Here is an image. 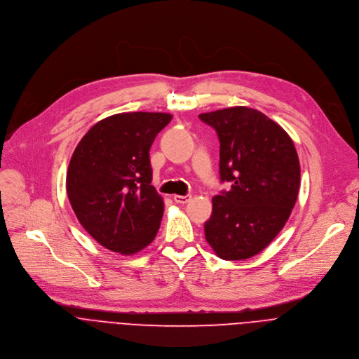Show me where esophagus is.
<instances>
[{"instance_id":"esophagus-1","label":"esophagus","mask_w":359,"mask_h":359,"mask_svg":"<svg viewBox=\"0 0 359 359\" xmlns=\"http://www.w3.org/2000/svg\"><path fill=\"white\" fill-rule=\"evenodd\" d=\"M174 201L177 203H187L191 201V195H174Z\"/></svg>"}]
</instances>
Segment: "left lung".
Segmentation results:
<instances>
[{
    "label": "left lung",
    "mask_w": 359,
    "mask_h": 359,
    "mask_svg": "<svg viewBox=\"0 0 359 359\" xmlns=\"http://www.w3.org/2000/svg\"><path fill=\"white\" fill-rule=\"evenodd\" d=\"M218 134L219 174L229 191L212 198L205 239L221 259L260 253L283 229L300 189L293 140L262 111L245 106L199 114Z\"/></svg>",
    "instance_id": "obj_1"
}]
</instances>
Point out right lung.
Masks as SVG:
<instances>
[{
    "instance_id": "add662e5",
    "label": "right lung",
    "mask_w": 359,
    "mask_h": 359,
    "mask_svg": "<svg viewBox=\"0 0 359 359\" xmlns=\"http://www.w3.org/2000/svg\"><path fill=\"white\" fill-rule=\"evenodd\" d=\"M168 113H118L96 123L70 158L66 192L85 231L106 249L134 255L161 225L164 201L151 185L150 149Z\"/></svg>"
}]
</instances>
